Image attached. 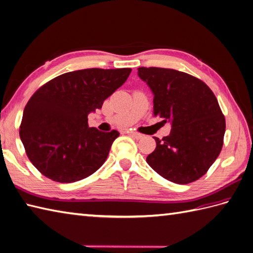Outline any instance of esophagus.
Instances as JSON below:
<instances>
[{
    "mask_svg": "<svg viewBox=\"0 0 253 253\" xmlns=\"http://www.w3.org/2000/svg\"><path fill=\"white\" fill-rule=\"evenodd\" d=\"M131 136L134 137L135 139H141L144 137V135L140 133H137V132H131Z\"/></svg>",
    "mask_w": 253,
    "mask_h": 253,
    "instance_id": "1",
    "label": "esophagus"
}]
</instances>
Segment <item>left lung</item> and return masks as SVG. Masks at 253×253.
<instances>
[{"label": "left lung", "instance_id": "1", "mask_svg": "<svg viewBox=\"0 0 253 253\" xmlns=\"http://www.w3.org/2000/svg\"><path fill=\"white\" fill-rule=\"evenodd\" d=\"M153 93V115L170 122L169 136L155 137L146 161L171 182L187 184L207 173L223 146L225 119L217 97L202 80L162 67H138Z\"/></svg>", "mask_w": 253, "mask_h": 253}]
</instances>
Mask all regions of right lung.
Here are the masks:
<instances>
[{"label":"right lung","instance_id":"obj_1","mask_svg":"<svg viewBox=\"0 0 253 253\" xmlns=\"http://www.w3.org/2000/svg\"><path fill=\"white\" fill-rule=\"evenodd\" d=\"M131 69H85L51 79L24 107L19 135L27 156L53 181L92 175L106 161L119 132L89 127L88 115L126 83Z\"/></svg>","mask_w":253,"mask_h":253}]
</instances>
